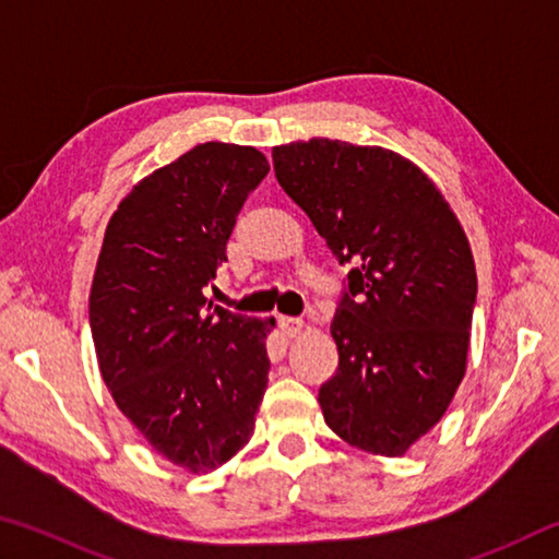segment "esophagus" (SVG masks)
Returning <instances> with one entry per match:
<instances>
[{
	"mask_svg": "<svg viewBox=\"0 0 559 559\" xmlns=\"http://www.w3.org/2000/svg\"><path fill=\"white\" fill-rule=\"evenodd\" d=\"M278 325L283 333H286L288 337H296L302 328H306V323H302L300 318H290V316H281L278 318Z\"/></svg>",
	"mask_w": 559,
	"mask_h": 559,
	"instance_id": "obj_1",
	"label": "esophagus"
}]
</instances>
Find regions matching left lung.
<instances>
[{
  "label": "left lung",
  "instance_id": "obj_1",
  "mask_svg": "<svg viewBox=\"0 0 559 559\" xmlns=\"http://www.w3.org/2000/svg\"><path fill=\"white\" fill-rule=\"evenodd\" d=\"M276 179L349 263L330 333L340 365L318 392L349 447L402 456L466 374L476 266L449 202L384 147L313 138L273 147Z\"/></svg>",
  "mask_w": 559,
  "mask_h": 559
}]
</instances>
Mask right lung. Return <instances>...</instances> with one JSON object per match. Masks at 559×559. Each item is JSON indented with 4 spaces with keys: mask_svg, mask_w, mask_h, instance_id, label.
I'll return each mask as SVG.
<instances>
[{
    "mask_svg": "<svg viewBox=\"0 0 559 559\" xmlns=\"http://www.w3.org/2000/svg\"><path fill=\"white\" fill-rule=\"evenodd\" d=\"M269 163L204 143L132 187L110 216L88 298L103 382L159 456L210 473L253 433L276 320L206 302L236 216Z\"/></svg>",
    "mask_w": 559,
    "mask_h": 559,
    "instance_id": "obj_1",
    "label": "right lung"
}]
</instances>
